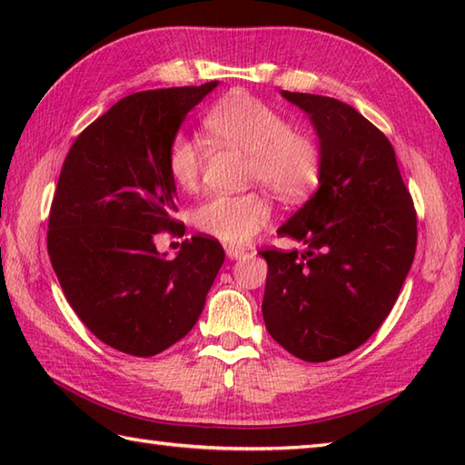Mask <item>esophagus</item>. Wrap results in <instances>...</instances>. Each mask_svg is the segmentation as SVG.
Returning a JSON list of instances; mask_svg holds the SVG:
<instances>
[{
	"mask_svg": "<svg viewBox=\"0 0 465 465\" xmlns=\"http://www.w3.org/2000/svg\"><path fill=\"white\" fill-rule=\"evenodd\" d=\"M245 252H243V248H238V245H227L225 248V255L230 260H238V258H242Z\"/></svg>",
	"mask_w": 465,
	"mask_h": 465,
	"instance_id": "34e87169",
	"label": "esophagus"
}]
</instances>
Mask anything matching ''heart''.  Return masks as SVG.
<instances>
[{"label": "heart", "mask_w": 465, "mask_h": 465, "mask_svg": "<svg viewBox=\"0 0 465 465\" xmlns=\"http://www.w3.org/2000/svg\"><path fill=\"white\" fill-rule=\"evenodd\" d=\"M215 142L250 153L248 182L263 183L283 200H300L320 182L322 150L310 134L298 132L275 107L250 94L227 95L205 115ZM203 143L177 134L165 152L173 183L190 192L203 172ZM272 220V203L262 193H215L193 210L200 232L223 243H248Z\"/></svg>", "instance_id": "obj_1"}]
</instances>
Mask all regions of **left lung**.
<instances>
[{"label": "left lung", "instance_id": "1", "mask_svg": "<svg viewBox=\"0 0 465 465\" xmlns=\"http://www.w3.org/2000/svg\"><path fill=\"white\" fill-rule=\"evenodd\" d=\"M320 137V187L278 233L308 252L265 250V328L303 361L360 348L388 318L411 268L418 220L396 152L351 105L282 92Z\"/></svg>", "mask_w": 465, "mask_h": 465}]
</instances>
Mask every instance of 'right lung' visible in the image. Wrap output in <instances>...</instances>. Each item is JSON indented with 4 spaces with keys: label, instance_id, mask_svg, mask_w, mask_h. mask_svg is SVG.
I'll return each instance as SVG.
<instances>
[{
    "label": "right lung",
    "instance_id": "right-lung-1",
    "mask_svg": "<svg viewBox=\"0 0 465 465\" xmlns=\"http://www.w3.org/2000/svg\"><path fill=\"white\" fill-rule=\"evenodd\" d=\"M217 82L137 92L77 135L49 210L47 253L65 298L110 348L152 358L180 341L205 305L225 260L213 238L182 242L173 260L155 235L175 222L170 140Z\"/></svg>",
    "mask_w": 465,
    "mask_h": 465
}]
</instances>
